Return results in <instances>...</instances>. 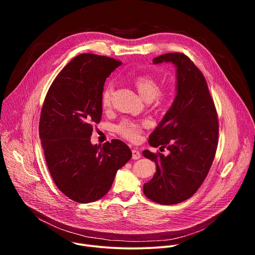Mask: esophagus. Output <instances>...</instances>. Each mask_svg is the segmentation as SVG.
<instances>
[{
	"mask_svg": "<svg viewBox=\"0 0 255 255\" xmlns=\"http://www.w3.org/2000/svg\"><path fill=\"white\" fill-rule=\"evenodd\" d=\"M140 157H141L140 152H139L137 149H133V150H132V158H133V159H139Z\"/></svg>",
	"mask_w": 255,
	"mask_h": 255,
	"instance_id": "34e87169",
	"label": "esophagus"
}]
</instances>
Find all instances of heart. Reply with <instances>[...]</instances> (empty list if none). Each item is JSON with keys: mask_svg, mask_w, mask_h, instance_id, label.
I'll return each instance as SVG.
<instances>
[{"mask_svg": "<svg viewBox=\"0 0 255 255\" xmlns=\"http://www.w3.org/2000/svg\"><path fill=\"white\" fill-rule=\"evenodd\" d=\"M134 86L141 98L146 102H151L153 100L156 102H161L166 98V93L159 90L160 84L157 79L152 76L143 75L137 77L134 80ZM113 93L114 86L112 84L107 85L102 94V105L104 107H109L111 105ZM148 126L149 123L147 121L134 122L130 120H124L116 127V131L125 139L136 141L138 140L142 130Z\"/></svg>", "mask_w": 255, "mask_h": 255, "instance_id": "b5f03b06", "label": "heart"}]
</instances>
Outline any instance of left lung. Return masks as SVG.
Instances as JSON below:
<instances>
[{"label":"left lung","mask_w":255,"mask_h":255,"mask_svg":"<svg viewBox=\"0 0 255 255\" xmlns=\"http://www.w3.org/2000/svg\"><path fill=\"white\" fill-rule=\"evenodd\" d=\"M162 62L176 68V95L148 143L169 154L142 152L156 164L143 193L155 203L173 205L191 198L203 184L215 157L219 126L207 82L194 62L178 52L153 59L154 64Z\"/></svg>","instance_id":"left-lung-1"}]
</instances>
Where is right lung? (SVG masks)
<instances>
[{
  "instance_id": "add662e5",
  "label": "right lung",
  "mask_w": 255,
  "mask_h": 255,
  "mask_svg": "<svg viewBox=\"0 0 255 255\" xmlns=\"http://www.w3.org/2000/svg\"><path fill=\"white\" fill-rule=\"evenodd\" d=\"M119 65L108 56L80 54L59 72L43 103L39 136L47 167L60 192L78 203L103 198L132 156L118 139L102 147L91 143L102 118L105 82Z\"/></svg>"
}]
</instances>
